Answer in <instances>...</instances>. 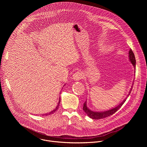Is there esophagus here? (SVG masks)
<instances>
[{"label":"esophagus","mask_w":147,"mask_h":147,"mask_svg":"<svg viewBox=\"0 0 147 147\" xmlns=\"http://www.w3.org/2000/svg\"><path fill=\"white\" fill-rule=\"evenodd\" d=\"M83 75L82 72H75L74 75H73V79L76 80V81H78V80H80V79H82L83 78Z\"/></svg>","instance_id":"34e87169"}]
</instances>
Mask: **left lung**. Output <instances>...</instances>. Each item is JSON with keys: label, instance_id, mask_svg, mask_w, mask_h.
<instances>
[{"label": "left lung", "instance_id": "8db88e82", "mask_svg": "<svg viewBox=\"0 0 147 147\" xmlns=\"http://www.w3.org/2000/svg\"><path fill=\"white\" fill-rule=\"evenodd\" d=\"M129 59L131 61V63L132 64L133 66L135 67V66H136V60H135V57L134 55V54L132 51V50L131 49L129 50ZM132 89V86L129 92V93L128 94V96L129 95V94L131 93V92ZM126 99H125L123 102H122L120 104L118 105L117 107L113 108L110 110H106L104 111H102V112H97V111H93L90 110V109H89V108H88L87 106H86V101H85L84 102V105H83V110L86 113V114H87V115L90 117L92 119H103L106 118L107 117H109L111 115H113V114H114L118 110H119L121 106L123 105V104L125 103V102L126 101Z\"/></svg>", "mask_w": 147, "mask_h": 147}]
</instances>
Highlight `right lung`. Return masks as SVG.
<instances>
[{
    "instance_id": "right-lung-1",
    "label": "right lung",
    "mask_w": 147,
    "mask_h": 147,
    "mask_svg": "<svg viewBox=\"0 0 147 147\" xmlns=\"http://www.w3.org/2000/svg\"><path fill=\"white\" fill-rule=\"evenodd\" d=\"M60 102H61V98H59L58 104L57 105V106L55 107V109H54L53 111H50V113H49L48 114H44V115H50V114H53L54 113H55V111L58 109V108H59V104H60ZM42 115H43V114H42Z\"/></svg>"
}]
</instances>
